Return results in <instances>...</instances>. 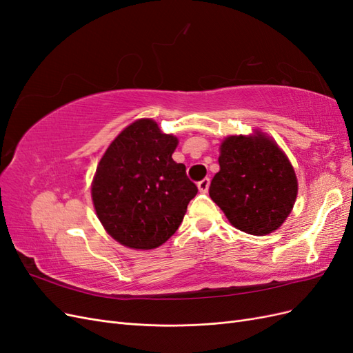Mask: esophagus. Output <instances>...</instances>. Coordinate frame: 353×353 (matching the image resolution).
<instances>
[{
  "mask_svg": "<svg viewBox=\"0 0 353 353\" xmlns=\"http://www.w3.org/2000/svg\"><path fill=\"white\" fill-rule=\"evenodd\" d=\"M209 185H210V181H209V178H205V179L200 181V183L197 184L199 191H200V193H203V194L208 193V191H209Z\"/></svg>",
  "mask_w": 353,
  "mask_h": 353,
  "instance_id": "34e87169",
  "label": "esophagus"
}]
</instances>
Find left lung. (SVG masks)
Returning <instances> with one entry per match:
<instances>
[{
    "label": "left lung",
    "mask_w": 353,
    "mask_h": 353,
    "mask_svg": "<svg viewBox=\"0 0 353 353\" xmlns=\"http://www.w3.org/2000/svg\"><path fill=\"white\" fill-rule=\"evenodd\" d=\"M219 172L209 196L234 228L252 236H268L290 215L297 197V176L272 137L253 130L228 135L219 145Z\"/></svg>",
    "instance_id": "left-lung-1"
}]
</instances>
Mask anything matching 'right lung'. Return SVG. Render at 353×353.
Returning <instances> with one entry per match:
<instances>
[{"instance_id":"1","label":"right lung","mask_w":353,"mask_h":353,"mask_svg":"<svg viewBox=\"0 0 353 353\" xmlns=\"http://www.w3.org/2000/svg\"><path fill=\"white\" fill-rule=\"evenodd\" d=\"M178 138L143 117L108 147L91 183L92 205L109 236L125 248L152 250L174 236L197 187L174 162Z\"/></svg>"}]
</instances>
